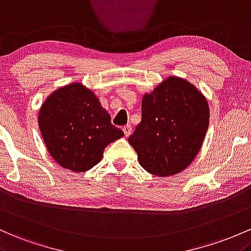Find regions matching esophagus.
<instances>
[{"label": "esophagus", "mask_w": 251, "mask_h": 251, "mask_svg": "<svg viewBox=\"0 0 251 251\" xmlns=\"http://www.w3.org/2000/svg\"><path fill=\"white\" fill-rule=\"evenodd\" d=\"M131 130H133V128H131V126H129V125H128V126H123V133H125V136H126V137L130 136Z\"/></svg>", "instance_id": "obj_1"}]
</instances>
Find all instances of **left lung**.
Returning a JSON list of instances; mask_svg holds the SVG:
<instances>
[{
	"label": "left lung",
	"mask_w": 251,
	"mask_h": 251,
	"mask_svg": "<svg viewBox=\"0 0 251 251\" xmlns=\"http://www.w3.org/2000/svg\"><path fill=\"white\" fill-rule=\"evenodd\" d=\"M142 117L128 142L140 165L157 176H174L191 165L209 126L205 96L190 81L168 77L142 98Z\"/></svg>",
	"instance_id": "left-lung-1"
}]
</instances>
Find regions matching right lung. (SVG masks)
Wrapping results in <instances>:
<instances>
[{
  "label": "right lung",
  "mask_w": 251,
  "mask_h": 251,
  "mask_svg": "<svg viewBox=\"0 0 251 251\" xmlns=\"http://www.w3.org/2000/svg\"><path fill=\"white\" fill-rule=\"evenodd\" d=\"M38 122L53 160L75 172L91 170L106 146L125 135L111 125L94 92L80 83L52 92L41 105Z\"/></svg>",
  "instance_id": "obj_1"
}]
</instances>
